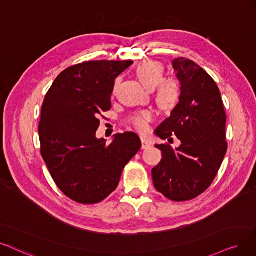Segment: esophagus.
Returning a JSON list of instances; mask_svg holds the SVG:
<instances>
[{"label": "esophagus", "instance_id": "34e87169", "mask_svg": "<svg viewBox=\"0 0 256 256\" xmlns=\"http://www.w3.org/2000/svg\"><path fill=\"white\" fill-rule=\"evenodd\" d=\"M150 147H151V142L146 138H142V149H148Z\"/></svg>", "mask_w": 256, "mask_h": 256}]
</instances>
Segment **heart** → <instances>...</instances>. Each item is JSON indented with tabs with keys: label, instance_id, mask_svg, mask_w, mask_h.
I'll return each instance as SVG.
<instances>
[{
	"label": "heart",
	"instance_id": "1",
	"mask_svg": "<svg viewBox=\"0 0 256 256\" xmlns=\"http://www.w3.org/2000/svg\"><path fill=\"white\" fill-rule=\"evenodd\" d=\"M136 76L142 86L147 89L152 90L159 85L156 91V103L162 110H172L178 104L180 98V85L173 78L162 80L164 68L160 63L154 60L142 62L136 68ZM151 118L150 112L145 111L134 116L129 122L136 130L144 132L148 129Z\"/></svg>",
	"mask_w": 256,
	"mask_h": 256
}]
</instances>
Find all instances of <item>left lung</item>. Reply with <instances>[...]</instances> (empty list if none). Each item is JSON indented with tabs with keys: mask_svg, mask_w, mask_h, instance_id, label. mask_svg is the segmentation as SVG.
Instances as JSON below:
<instances>
[{
	"mask_svg": "<svg viewBox=\"0 0 256 256\" xmlns=\"http://www.w3.org/2000/svg\"><path fill=\"white\" fill-rule=\"evenodd\" d=\"M172 66L180 98L154 134L162 140L176 136L180 145H156L162 158L152 180L166 198L184 202L208 189L218 174L227 152L226 112L216 83L202 67L185 58L173 60Z\"/></svg>",
	"mask_w": 256,
	"mask_h": 256,
	"instance_id": "obj_1",
	"label": "left lung"
}]
</instances>
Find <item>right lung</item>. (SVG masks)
Masks as SVG:
<instances>
[{"mask_svg": "<svg viewBox=\"0 0 256 256\" xmlns=\"http://www.w3.org/2000/svg\"><path fill=\"white\" fill-rule=\"evenodd\" d=\"M132 60H90L65 69L44 98L38 134L42 154L62 192L80 204H96L114 192L142 142L134 132L110 144L96 134L98 116L111 109L114 80Z\"/></svg>", "mask_w": 256, "mask_h": 256, "instance_id": "1", "label": "right lung"}]
</instances>
